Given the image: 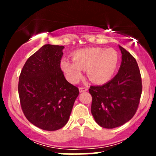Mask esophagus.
<instances>
[{
	"label": "esophagus",
	"mask_w": 156,
	"mask_h": 156,
	"mask_svg": "<svg viewBox=\"0 0 156 156\" xmlns=\"http://www.w3.org/2000/svg\"><path fill=\"white\" fill-rule=\"evenodd\" d=\"M87 90H88V88H87V87H79V92L80 93L87 92Z\"/></svg>",
	"instance_id": "34e87169"
}]
</instances>
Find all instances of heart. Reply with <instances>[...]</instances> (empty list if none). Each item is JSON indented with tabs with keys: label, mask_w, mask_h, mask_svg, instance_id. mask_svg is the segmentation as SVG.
<instances>
[{
	"label": "heart",
	"mask_w": 156,
	"mask_h": 156,
	"mask_svg": "<svg viewBox=\"0 0 156 156\" xmlns=\"http://www.w3.org/2000/svg\"><path fill=\"white\" fill-rule=\"evenodd\" d=\"M71 61L63 58L60 67L67 79L77 83L83 77L82 70L93 83L103 84L112 79L117 68L119 56L113 48H87L75 52Z\"/></svg>",
	"instance_id": "b5f03b06"
}]
</instances>
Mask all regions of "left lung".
Returning <instances> with one entry per match:
<instances>
[{
	"instance_id": "8db88e82",
	"label": "left lung",
	"mask_w": 156,
	"mask_h": 156,
	"mask_svg": "<svg viewBox=\"0 0 156 156\" xmlns=\"http://www.w3.org/2000/svg\"><path fill=\"white\" fill-rule=\"evenodd\" d=\"M122 62L117 74L102 86H91V112L94 120L104 128L124 125L133 117L140 100L141 78L136 61L119 45Z\"/></svg>"
}]
</instances>
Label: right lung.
Listing matches in <instances>:
<instances>
[{"label": "right lung", "mask_w": 156, "mask_h": 156, "mask_svg": "<svg viewBox=\"0 0 156 156\" xmlns=\"http://www.w3.org/2000/svg\"><path fill=\"white\" fill-rule=\"evenodd\" d=\"M64 46L44 44L26 61L18 93L24 115L35 126L56 130L67 124L79 91L60 67Z\"/></svg>", "instance_id": "obj_1"}]
</instances>
